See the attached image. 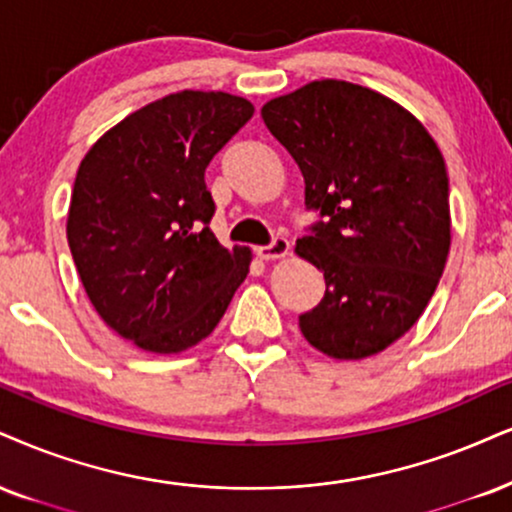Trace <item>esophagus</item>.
<instances>
[{"label":"esophagus","instance_id":"esophagus-1","mask_svg":"<svg viewBox=\"0 0 512 512\" xmlns=\"http://www.w3.org/2000/svg\"><path fill=\"white\" fill-rule=\"evenodd\" d=\"M258 258L263 261H275V258H285L289 254V242L285 237H275L268 246H258L256 249Z\"/></svg>","mask_w":512,"mask_h":512}]
</instances>
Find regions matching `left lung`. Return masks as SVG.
<instances>
[{"label":"left lung","mask_w":512,"mask_h":512,"mask_svg":"<svg viewBox=\"0 0 512 512\" xmlns=\"http://www.w3.org/2000/svg\"><path fill=\"white\" fill-rule=\"evenodd\" d=\"M261 118L320 211L294 254L325 275L299 318L334 361H363L401 339L430 304L451 249L449 175L418 118L344 80H313L263 104Z\"/></svg>","instance_id":"obj_1"}]
</instances>
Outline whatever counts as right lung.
<instances>
[{"label":"right lung","mask_w":512,"mask_h":512,"mask_svg":"<svg viewBox=\"0 0 512 512\" xmlns=\"http://www.w3.org/2000/svg\"><path fill=\"white\" fill-rule=\"evenodd\" d=\"M254 116L230 92L182 90L132 111L80 161L66 235L99 318L149 353H182L216 330L251 266L208 230L204 173Z\"/></svg>","instance_id":"obj_1"}]
</instances>
